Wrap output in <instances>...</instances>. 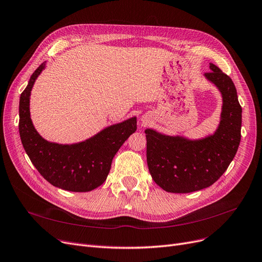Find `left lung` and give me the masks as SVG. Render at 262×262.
Returning <instances> with one entry per match:
<instances>
[{"mask_svg": "<svg viewBox=\"0 0 262 262\" xmlns=\"http://www.w3.org/2000/svg\"><path fill=\"white\" fill-rule=\"evenodd\" d=\"M205 77L221 90L222 121L212 137L188 141L146 130L148 170L157 185L167 192L188 193L213 185L233 160L241 142L242 107L232 79L211 63Z\"/></svg>", "mask_w": 262, "mask_h": 262, "instance_id": "8db88e82", "label": "left lung"}]
</instances>
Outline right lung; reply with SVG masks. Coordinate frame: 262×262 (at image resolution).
Listing matches in <instances>:
<instances>
[{"label":"right lung","mask_w":262,"mask_h":262,"mask_svg":"<svg viewBox=\"0 0 262 262\" xmlns=\"http://www.w3.org/2000/svg\"><path fill=\"white\" fill-rule=\"evenodd\" d=\"M45 68L41 63L20 96L19 133L31 162L44 179L61 189L86 192L105 182L112 160L121 145L137 130V118L111 125L79 144L59 145L45 141L30 118L29 102L33 83Z\"/></svg>","instance_id":"right-lung-1"}]
</instances>
